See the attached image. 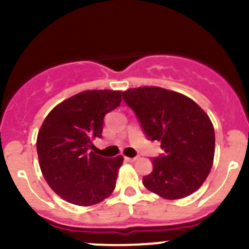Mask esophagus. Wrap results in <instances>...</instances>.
<instances>
[{
  "instance_id": "1",
  "label": "esophagus",
  "mask_w": 249,
  "mask_h": 249,
  "mask_svg": "<svg viewBox=\"0 0 249 249\" xmlns=\"http://www.w3.org/2000/svg\"><path fill=\"white\" fill-rule=\"evenodd\" d=\"M137 159H139V158H137V157H135V158H125V160H126V161H129V162H135Z\"/></svg>"
}]
</instances>
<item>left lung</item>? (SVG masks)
<instances>
[{
  "label": "left lung",
  "instance_id": "8db88e82",
  "mask_svg": "<svg viewBox=\"0 0 249 249\" xmlns=\"http://www.w3.org/2000/svg\"><path fill=\"white\" fill-rule=\"evenodd\" d=\"M123 100L145 137L160 141L164 150L153 158V171L143 177V185L169 200L196 192L214 158V129L208 115L189 97L159 87L127 89Z\"/></svg>",
  "mask_w": 249,
  "mask_h": 249
}]
</instances>
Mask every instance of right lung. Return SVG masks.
Returning a JSON list of instances; mask_svg holds the SVG:
<instances>
[{
  "label": "right lung",
  "mask_w": 249,
  "mask_h": 249,
  "mask_svg": "<svg viewBox=\"0 0 249 249\" xmlns=\"http://www.w3.org/2000/svg\"><path fill=\"white\" fill-rule=\"evenodd\" d=\"M122 91L87 90L50 110L38 136L39 167L49 187L67 202L91 206L115 188L123 157L104 158L90 152L102 137L105 115L119 107Z\"/></svg>",
  "instance_id": "right-lung-1"
}]
</instances>
